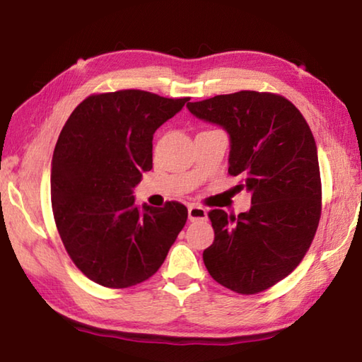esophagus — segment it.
Segmentation results:
<instances>
[{"label": "esophagus", "mask_w": 362, "mask_h": 362, "mask_svg": "<svg viewBox=\"0 0 362 362\" xmlns=\"http://www.w3.org/2000/svg\"><path fill=\"white\" fill-rule=\"evenodd\" d=\"M207 211L201 206H189L188 207V220L189 222H196V220H206Z\"/></svg>", "instance_id": "34e87169"}]
</instances>
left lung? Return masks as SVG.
<instances>
[{"label": "left lung", "mask_w": 362, "mask_h": 362, "mask_svg": "<svg viewBox=\"0 0 362 362\" xmlns=\"http://www.w3.org/2000/svg\"><path fill=\"white\" fill-rule=\"evenodd\" d=\"M201 119L230 134L228 174L238 192L252 193L249 212L214 209V243L203 252L211 276L226 289L252 296L298 265L313 243L322 209L315 137L300 110L273 93L240 90L187 103Z\"/></svg>", "instance_id": "obj_1"}]
</instances>
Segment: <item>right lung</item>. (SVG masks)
Listing matches in <instances>:
<instances>
[{
  "label": "right lung",
  "instance_id": "add662e5",
  "mask_svg": "<svg viewBox=\"0 0 362 362\" xmlns=\"http://www.w3.org/2000/svg\"><path fill=\"white\" fill-rule=\"evenodd\" d=\"M188 100L140 89L93 94L62 127L52 156V214L66 254L94 283H144L185 226L188 211L179 201L139 211L132 188L153 168V134Z\"/></svg>",
  "mask_w": 362,
  "mask_h": 362
}]
</instances>
